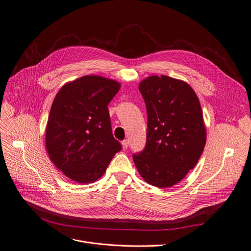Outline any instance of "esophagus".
I'll list each match as a JSON object with an SVG mask.
<instances>
[{"label":"esophagus","instance_id":"34e87169","mask_svg":"<svg viewBox=\"0 0 251 251\" xmlns=\"http://www.w3.org/2000/svg\"><path fill=\"white\" fill-rule=\"evenodd\" d=\"M128 145H129V141H128L127 139H125V140H123V141H122V147H123V149H124V150L128 148Z\"/></svg>","mask_w":251,"mask_h":251}]
</instances>
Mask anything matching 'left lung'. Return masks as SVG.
I'll return each mask as SVG.
<instances>
[{
    "label": "left lung",
    "instance_id": "left-lung-1",
    "mask_svg": "<svg viewBox=\"0 0 251 251\" xmlns=\"http://www.w3.org/2000/svg\"><path fill=\"white\" fill-rule=\"evenodd\" d=\"M147 112L144 149L133 161L147 183L171 187L197 164L206 143L202 110L193 89L162 75L139 85Z\"/></svg>",
    "mask_w": 251,
    "mask_h": 251
}]
</instances>
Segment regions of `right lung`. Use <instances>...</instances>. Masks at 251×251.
<instances>
[{"instance_id": "right-lung-1", "label": "right lung", "mask_w": 251, "mask_h": 251, "mask_svg": "<svg viewBox=\"0 0 251 251\" xmlns=\"http://www.w3.org/2000/svg\"><path fill=\"white\" fill-rule=\"evenodd\" d=\"M120 84L84 76L56 95L46 128V148L55 166L78 183H92L122 149L112 134L108 105Z\"/></svg>"}]
</instances>
